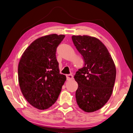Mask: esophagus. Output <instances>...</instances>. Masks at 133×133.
<instances>
[{"label": "esophagus", "mask_w": 133, "mask_h": 133, "mask_svg": "<svg viewBox=\"0 0 133 133\" xmlns=\"http://www.w3.org/2000/svg\"><path fill=\"white\" fill-rule=\"evenodd\" d=\"M73 76L72 75H66V79L67 81H70V80L73 79Z\"/></svg>", "instance_id": "1"}]
</instances>
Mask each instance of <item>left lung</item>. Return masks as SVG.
Returning a JSON list of instances; mask_svg holds the SVG:
<instances>
[{
    "mask_svg": "<svg viewBox=\"0 0 133 133\" xmlns=\"http://www.w3.org/2000/svg\"><path fill=\"white\" fill-rule=\"evenodd\" d=\"M71 38L85 62L74 76L78 83L77 104L85 112H94L104 107L112 94L116 77L114 62L107 47L96 38L73 35Z\"/></svg>",
    "mask_w": 133,
    "mask_h": 133,
    "instance_id": "8db88e82",
    "label": "left lung"
}]
</instances>
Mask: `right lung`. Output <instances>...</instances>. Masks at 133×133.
<instances>
[{"label":"right lung","mask_w":133,"mask_h":133,"mask_svg":"<svg viewBox=\"0 0 133 133\" xmlns=\"http://www.w3.org/2000/svg\"><path fill=\"white\" fill-rule=\"evenodd\" d=\"M64 35L50 34L34 41L23 53L18 65L19 84L23 95L41 110L57 99L66 76L60 73L56 49Z\"/></svg>","instance_id":"obj_1"}]
</instances>
